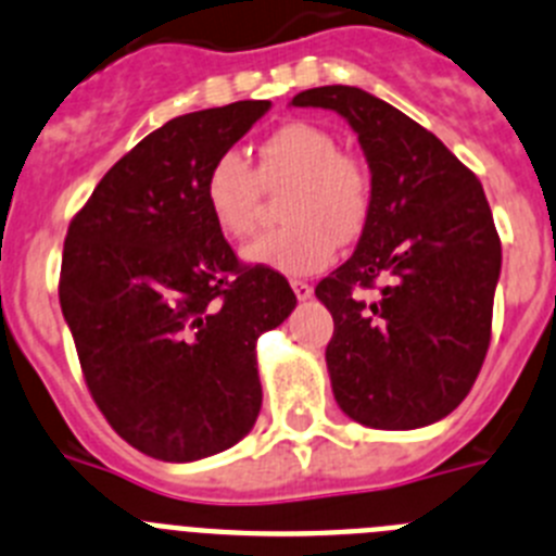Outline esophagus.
<instances>
[{
	"label": "esophagus",
	"instance_id": "esophagus-1",
	"mask_svg": "<svg viewBox=\"0 0 556 556\" xmlns=\"http://www.w3.org/2000/svg\"><path fill=\"white\" fill-rule=\"evenodd\" d=\"M292 289H294V294H298V301H308V298H312V283H306V281H292Z\"/></svg>",
	"mask_w": 556,
	"mask_h": 556
}]
</instances>
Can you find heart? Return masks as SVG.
Listing matches in <instances>:
<instances>
[{"instance_id":"heart-1","label":"heart","mask_w":556,"mask_h":556,"mask_svg":"<svg viewBox=\"0 0 556 556\" xmlns=\"http://www.w3.org/2000/svg\"><path fill=\"white\" fill-rule=\"evenodd\" d=\"M281 189L283 230L264 233L244 248V262L283 275H312L333 262L339 242L362 233L370 211V178L358 161L339 152L337 139L308 122H289L258 144V169L239 152H225L205 175L211 219L230 239H244L255 225L261 184Z\"/></svg>"}]
</instances>
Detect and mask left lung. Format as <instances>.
<instances>
[{"label": "left lung", "instance_id": "8db88e82", "mask_svg": "<svg viewBox=\"0 0 556 556\" xmlns=\"http://www.w3.org/2000/svg\"><path fill=\"white\" fill-rule=\"evenodd\" d=\"M294 108L337 111L370 166L353 255L314 289L331 312L326 365L339 409L409 431L465 401L490 345L501 242L479 178L434 132L356 86L308 88ZM382 281V298L355 294Z\"/></svg>", "mask_w": 556, "mask_h": 556}]
</instances>
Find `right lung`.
<instances>
[{"instance_id": "1", "label": "right lung", "mask_w": 556, "mask_h": 556, "mask_svg": "<svg viewBox=\"0 0 556 556\" xmlns=\"http://www.w3.org/2000/svg\"><path fill=\"white\" fill-rule=\"evenodd\" d=\"M267 100L175 116L108 169L63 244L61 308L113 431L161 462L250 434L255 342L298 306L283 275L242 267L205 205V175Z\"/></svg>"}]
</instances>
